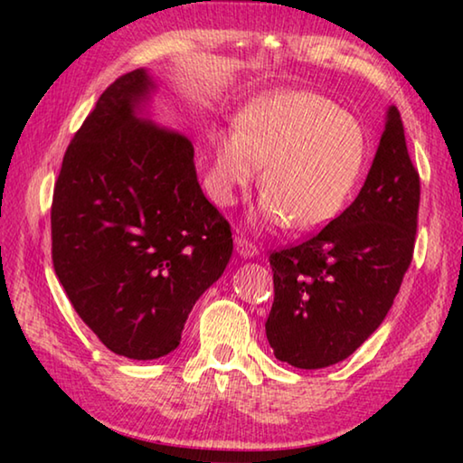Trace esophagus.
I'll list each match as a JSON object with an SVG mask.
<instances>
[{"instance_id":"obj_1","label":"esophagus","mask_w":463,"mask_h":463,"mask_svg":"<svg viewBox=\"0 0 463 463\" xmlns=\"http://www.w3.org/2000/svg\"><path fill=\"white\" fill-rule=\"evenodd\" d=\"M234 249H237V253L242 257V260H253V257L260 255V249H257L253 242L247 241L245 237L234 239Z\"/></svg>"}]
</instances>
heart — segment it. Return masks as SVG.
<instances>
[{
  "label": "heart",
  "instance_id": "1",
  "mask_svg": "<svg viewBox=\"0 0 463 463\" xmlns=\"http://www.w3.org/2000/svg\"><path fill=\"white\" fill-rule=\"evenodd\" d=\"M370 153L364 124L312 91L261 93L242 109L237 132L214 138V198L231 206L260 177L265 226L317 231L339 216Z\"/></svg>",
  "mask_w": 463,
  "mask_h": 463
}]
</instances>
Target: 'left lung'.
I'll use <instances>...</instances> for the list:
<instances>
[{"mask_svg":"<svg viewBox=\"0 0 463 463\" xmlns=\"http://www.w3.org/2000/svg\"><path fill=\"white\" fill-rule=\"evenodd\" d=\"M419 200L401 114L390 106L354 203L302 245L269 257L276 296L265 335L279 362L320 370L370 339L411 265Z\"/></svg>","mask_w":463,"mask_h":463,"instance_id":"obj_1","label":"left lung"}]
</instances>
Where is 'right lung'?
I'll return each instance as SVG.
<instances>
[{
  "instance_id": "1",
  "label": "right lung",
  "mask_w": 463,
  "mask_h": 463,
  "mask_svg": "<svg viewBox=\"0 0 463 463\" xmlns=\"http://www.w3.org/2000/svg\"><path fill=\"white\" fill-rule=\"evenodd\" d=\"M135 69L101 93L54 184L52 263L73 308L116 355L159 359L232 255L231 226L198 184L192 140L148 116Z\"/></svg>"
}]
</instances>
